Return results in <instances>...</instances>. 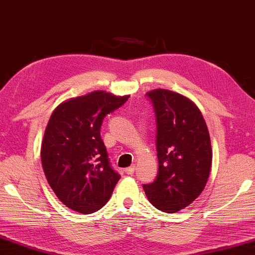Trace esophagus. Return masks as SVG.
I'll list each match as a JSON object with an SVG mask.
<instances>
[{"mask_svg": "<svg viewBox=\"0 0 255 255\" xmlns=\"http://www.w3.org/2000/svg\"><path fill=\"white\" fill-rule=\"evenodd\" d=\"M134 170H135V166L133 165V166L128 167V168H125V173L128 174V175H132L133 173H134Z\"/></svg>", "mask_w": 255, "mask_h": 255, "instance_id": "1", "label": "esophagus"}]
</instances>
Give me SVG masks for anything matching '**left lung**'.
Instances as JSON below:
<instances>
[{
    "instance_id": "obj_1",
    "label": "left lung",
    "mask_w": 255,
    "mask_h": 255,
    "mask_svg": "<svg viewBox=\"0 0 255 255\" xmlns=\"http://www.w3.org/2000/svg\"><path fill=\"white\" fill-rule=\"evenodd\" d=\"M157 121L158 175L143 190L153 207L174 214L197 199L209 177L212 149L206 121L198 106L172 90L153 89Z\"/></svg>"
}]
</instances>
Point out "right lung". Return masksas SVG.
<instances>
[{
  "label": "right lung",
  "instance_id": "obj_1",
  "mask_svg": "<svg viewBox=\"0 0 255 255\" xmlns=\"http://www.w3.org/2000/svg\"><path fill=\"white\" fill-rule=\"evenodd\" d=\"M130 96L104 90L70 98L53 111L41 141V165L60 201L88 215L108 202L121 175L111 167L100 127Z\"/></svg>",
  "mask_w": 255,
  "mask_h": 255
}]
</instances>
